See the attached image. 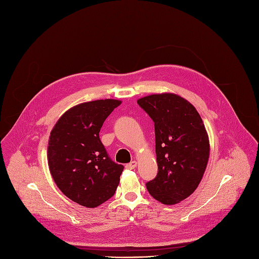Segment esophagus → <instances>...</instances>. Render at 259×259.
Wrapping results in <instances>:
<instances>
[{
	"instance_id": "1",
	"label": "esophagus",
	"mask_w": 259,
	"mask_h": 259,
	"mask_svg": "<svg viewBox=\"0 0 259 259\" xmlns=\"http://www.w3.org/2000/svg\"><path fill=\"white\" fill-rule=\"evenodd\" d=\"M136 167H137V162H136V161H133V162H131L130 164H126V166H125V168L128 169V170H133V169H135Z\"/></svg>"
}]
</instances>
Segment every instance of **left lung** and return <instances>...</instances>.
Masks as SVG:
<instances>
[{"label": "left lung", "mask_w": 259, "mask_h": 259, "mask_svg": "<svg viewBox=\"0 0 259 259\" xmlns=\"http://www.w3.org/2000/svg\"><path fill=\"white\" fill-rule=\"evenodd\" d=\"M137 103L153 120L157 174L146 184L149 194L166 205L185 200L200 184L209 158L202 119L186 98L158 93Z\"/></svg>", "instance_id": "left-lung-1"}]
</instances>
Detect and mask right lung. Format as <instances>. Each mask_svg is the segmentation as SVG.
<instances>
[{"mask_svg":"<svg viewBox=\"0 0 259 259\" xmlns=\"http://www.w3.org/2000/svg\"><path fill=\"white\" fill-rule=\"evenodd\" d=\"M118 99L78 104L67 110L53 127L48 163L60 191L79 205L94 208L115 194L123 166L111 161L99 132Z\"/></svg>","mask_w":259,"mask_h":259,"instance_id":"right-lung-1","label":"right lung"}]
</instances>
